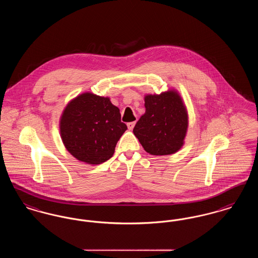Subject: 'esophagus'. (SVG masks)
<instances>
[{"instance_id":"34e87169","label":"esophagus","mask_w":258,"mask_h":258,"mask_svg":"<svg viewBox=\"0 0 258 258\" xmlns=\"http://www.w3.org/2000/svg\"><path fill=\"white\" fill-rule=\"evenodd\" d=\"M126 125H127V128L130 130V131H132L134 127H135V122H131V123H126Z\"/></svg>"}]
</instances>
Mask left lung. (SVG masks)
Instances as JSON below:
<instances>
[{"instance_id":"1","label":"left lung","mask_w":258,"mask_h":258,"mask_svg":"<svg viewBox=\"0 0 258 258\" xmlns=\"http://www.w3.org/2000/svg\"><path fill=\"white\" fill-rule=\"evenodd\" d=\"M145 113L135 124L134 134L144 150L154 156H167L184 145L188 116L183 99L175 90L146 95Z\"/></svg>"}]
</instances>
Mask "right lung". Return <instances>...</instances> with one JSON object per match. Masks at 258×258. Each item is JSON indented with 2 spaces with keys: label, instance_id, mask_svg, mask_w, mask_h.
I'll return each instance as SVG.
<instances>
[{
  "label": "right lung",
  "instance_id": "1",
  "mask_svg": "<svg viewBox=\"0 0 258 258\" xmlns=\"http://www.w3.org/2000/svg\"><path fill=\"white\" fill-rule=\"evenodd\" d=\"M127 126L110 98L83 93L61 113L60 134L66 149L76 160L98 165L109 160Z\"/></svg>",
  "mask_w": 258,
  "mask_h": 258
}]
</instances>
